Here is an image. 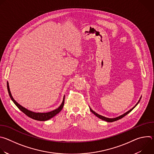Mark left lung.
<instances>
[{
  "instance_id": "left-lung-1",
  "label": "left lung",
  "mask_w": 154,
  "mask_h": 154,
  "mask_svg": "<svg viewBox=\"0 0 154 154\" xmlns=\"http://www.w3.org/2000/svg\"><path fill=\"white\" fill-rule=\"evenodd\" d=\"M141 97H140V100H138V102L137 103V104L132 108H131L130 110H128V112H127L126 113H124L123 115H121V116H118V117H116V118H106V117H105V116H102V115H99V114H97V113H96L94 111H93V109L90 107V110H91V112L94 115H96L97 118H99V119H102V120H103V121H106V122H114V121H118V120H119V119H121V118H122L123 117H124L125 115H127V114H128L131 110H132V109L138 104V103L140 102V100H141Z\"/></svg>"
}]
</instances>
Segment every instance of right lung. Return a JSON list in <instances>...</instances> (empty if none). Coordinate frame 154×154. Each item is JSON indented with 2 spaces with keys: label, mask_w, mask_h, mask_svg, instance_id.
<instances>
[{
  "label": "right lung",
  "mask_w": 154,
  "mask_h": 154,
  "mask_svg": "<svg viewBox=\"0 0 154 154\" xmlns=\"http://www.w3.org/2000/svg\"><path fill=\"white\" fill-rule=\"evenodd\" d=\"M7 89H8V94H9V96H10L11 99L14 103V104L17 106V108L20 109V110L23 112L24 113H25L27 116H28L30 118H32V119L37 120V121H48V120L50 119L51 118H53L56 115L59 113L60 112H61V110L63 107V105H64V97H63V102H62L61 104L60 105V106L58 108H57V109H54V110H52L51 112H47V113H36V112H32L30 110H29V109H27V108L23 107V106H21L20 104H19L13 99V96L11 95V93L10 92V90L9 84H8V82H7Z\"/></svg>",
  "instance_id": "obj_1"
}]
</instances>
